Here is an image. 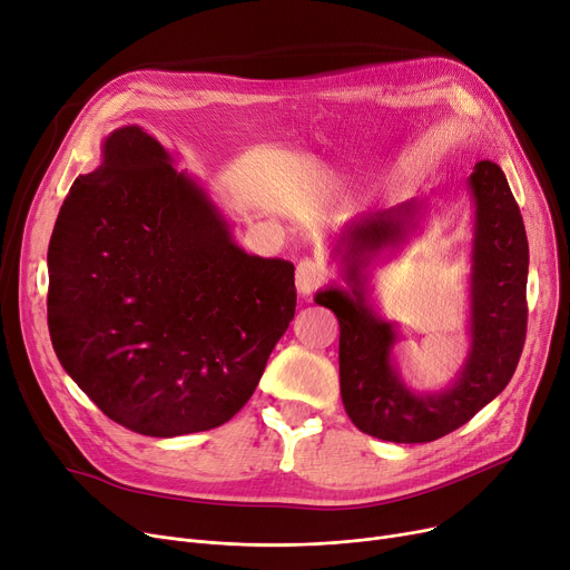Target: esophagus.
<instances>
[{
  "label": "esophagus",
  "instance_id": "esophagus-1",
  "mask_svg": "<svg viewBox=\"0 0 570 570\" xmlns=\"http://www.w3.org/2000/svg\"><path fill=\"white\" fill-rule=\"evenodd\" d=\"M324 281H327V271L315 259H304L296 266V287L304 296H311Z\"/></svg>",
  "mask_w": 570,
  "mask_h": 570
}]
</instances>
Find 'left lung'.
<instances>
[{
  "mask_svg": "<svg viewBox=\"0 0 570 570\" xmlns=\"http://www.w3.org/2000/svg\"><path fill=\"white\" fill-rule=\"evenodd\" d=\"M475 202L471 271V350L456 381L436 394H415L392 362L396 330L366 302L371 259L413 229L422 202L352 223L336 248L350 292L330 287L317 304L338 317V373L345 413L360 431L392 443H429L466 424L499 396L518 368L527 338L529 243L499 165L482 159L469 178Z\"/></svg>",
  "mask_w": 570,
  "mask_h": 570,
  "instance_id": "left-lung-1",
  "label": "left lung"
}]
</instances>
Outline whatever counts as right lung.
<instances>
[{"label":"right lung","mask_w":570,"mask_h":570,"mask_svg":"<svg viewBox=\"0 0 570 570\" xmlns=\"http://www.w3.org/2000/svg\"><path fill=\"white\" fill-rule=\"evenodd\" d=\"M78 176L48 246V330L73 383L155 439L206 431L253 396L296 308L294 264L248 255L141 127Z\"/></svg>","instance_id":"add662e5"}]
</instances>
